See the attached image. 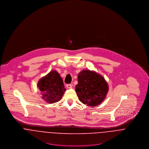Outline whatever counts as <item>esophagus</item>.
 <instances>
[{"mask_svg":"<svg viewBox=\"0 0 149 149\" xmlns=\"http://www.w3.org/2000/svg\"><path fill=\"white\" fill-rule=\"evenodd\" d=\"M72 86V85L71 84H68L66 85V87H67L68 88H71Z\"/></svg>","mask_w":149,"mask_h":149,"instance_id":"1","label":"esophagus"}]
</instances>
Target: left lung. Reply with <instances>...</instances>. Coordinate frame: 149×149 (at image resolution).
Instances as JSON below:
<instances>
[{"label": "left lung", "mask_w": 149, "mask_h": 149, "mask_svg": "<svg viewBox=\"0 0 149 149\" xmlns=\"http://www.w3.org/2000/svg\"><path fill=\"white\" fill-rule=\"evenodd\" d=\"M108 91V84L101 75L89 70L79 73L76 92L83 103L88 106L99 105L105 99Z\"/></svg>", "instance_id": "8db88e82"}]
</instances>
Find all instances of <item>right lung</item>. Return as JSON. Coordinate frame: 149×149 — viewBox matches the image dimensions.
<instances>
[{
    "mask_svg": "<svg viewBox=\"0 0 149 149\" xmlns=\"http://www.w3.org/2000/svg\"><path fill=\"white\" fill-rule=\"evenodd\" d=\"M42 99L49 103L58 102L64 95L63 81L56 71L53 70L42 78L38 83Z\"/></svg>",
    "mask_w": 149,
    "mask_h": 149,
    "instance_id": "obj_1",
    "label": "right lung"
}]
</instances>
